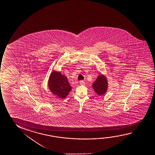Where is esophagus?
I'll list each match as a JSON object with an SVG mask.
<instances>
[{
  "instance_id": "obj_1",
  "label": "esophagus",
  "mask_w": 155,
  "mask_h": 155,
  "mask_svg": "<svg viewBox=\"0 0 155 155\" xmlns=\"http://www.w3.org/2000/svg\"><path fill=\"white\" fill-rule=\"evenodd\" d=\"M79 83L81 85H85V82L83 81H79Z\"/></svg>"
}]
</instances>
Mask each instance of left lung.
<instances>
[{
  "label": "left lung",
  "instance_id": "8db88e82",
  "mask_svg": "<svg viewBox=\"0 0 155 155\" xmlns=\"http://www.w3.org/2000/svg\"><path fill=\"white\" fill-rule=\"evenodd\" d=\"M94 91L98 95H103L107 89V82L106 78L102 74L97 77L92 85Z\"/></svg>",
  "mask_w": 155,
  "mask_h": 155
}]
</instances>
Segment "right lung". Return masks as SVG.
Segmentation results:
<instances>
[{"mask_svg":"<svg viewBox=\"0 0 155 155\" xmlns=\"http://www.w3.org/2000/svg\"><path fill=\"white\" fill-rule=\"evenodd\" d=\"M48 87L51 92L60 98H65L72 89L66 77L56 71H53L50 76Z\"/></svg>","mask_w":155,"mask_h":155,"instance_id":"1","label":"right lung"}]
</instances>
